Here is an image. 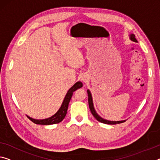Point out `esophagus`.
I'll return each instance as SVG.
<instances>
[{
	"label": "esophagus",
	"instance_id": "obj_1",
	"mask_svg": "<svg viewBox=\"0 0 160 160\" xmlns=\"http://www.w3.org/2000/svg\"><path fill=\"white\" fill-rule=\"evenodd\" d=\"M82 80L83 81V82H86V81L87 80V77H82Z\"/></svg>",
	"mask_w": 160,
	"mask_h": 160
}]
</instances>
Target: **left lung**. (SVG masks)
<instances>
[{
  "label": "left lung",
  "mask_w": 160,
  "mask_h": 160,
  "mask_svg": "<svg viewBox=\"0 0 160 160\" xmlns=\"http://www.w3.org/2000/svg\"><path fill=\"white\" fill-rule=\"evenodd\" d=\"M130 39L132 41H134V42H137L136 38H135V36L134 34H131L130 35ZM87 93H88V106H89V109H90V111L92 112V114H93V116L95 117V119L97 120V121H99L102 123H104V124H120V123H122V122H124L125 120H123V121H117V122H115V121H109V120H106L104 119L103 118H102L101 117H99V115L97 112H96L95 109H94V104H93V101H92V94H91L90 91L89 90H87Z\"/></svg>",
  "instance_id": "obj_1"
}]
</instances>
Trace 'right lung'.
<instances>
[{
    "label": "right lung",
    "instance_id": "1",
    "mask_svg": "<svg viewBox=\"0 0 160 160\" xmlns=\"http://www.w3.org/2000/svg\"><path fill=\"white\" fill-rule=\"evenodd\" d=\"M82 86L83 84L82 82H78L76 83H74L72 88H70V89L68 91L67 94H66L65 96V98L63 101V103L61 106L60 109H58V111L56 112L54 115H53L52 117L45 119H34L28 116L27 117H28V119H30L31 122H33L36 124L50 125V124H58V123L61 122L66 117V112H67V109H68V104H69L70 100L72 99L73 92H75V91L78 89V88L82 87Z\"/></svg>",
    "mask_w": 160,
    "mask_h": 160
}]
</instances>
